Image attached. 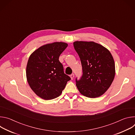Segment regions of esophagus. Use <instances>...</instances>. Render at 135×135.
I'll use <instances>...</instances> for the list:
<instances>
[{
	"label": "esophagus",
	"instance_id": "1",
	"mask_svg": "<svg viewBox=\"0 0 135 135\" xmlns=\"http://www.w3.org/2000/svg\"><path fill=\"white\" fill-rule=\"evenodd\" d=\"M70 78H71V80H73V79H74V74H71V75H70Z\"/></svg>",
	"mask_w": 135,
	"mask_h": 135
}]
</instances>
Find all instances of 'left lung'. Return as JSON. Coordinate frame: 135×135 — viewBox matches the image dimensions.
I'll return each instance as SVG.
<instances>
[{
  "mask_svg": "<svg viewBox=\"0 0 135 135\" xmlns=\"http://www.w3.org/2000/svg\"><path fill=\"white\" fill-rule=\"evenodd\" d=\"M74 47L81 60L83 75L76 79L80 92L86 97H99L108 89L115 74V62L109 51L94 42L76 41Z\"/></svg>",
  "mask_w": 135,
  "mask_h": 135,
  "instance_id": "1",
  "label": "left lung"
}]
</instances>
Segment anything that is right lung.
Instances as JSON below:
<instances>
[{"label": "right lung", "mask_w": 135, "mask_h": 135, "mask_svg": "<svg viewBox=\"0 0 135 135\" xmlns=\"http://www.w3.org/2000/svg\"><path fill=\"white\" fill-rule=\"evenodd\" d=\"M67 46L64 42L46 44L36 50L29 57L26 68L28 83L35 93L43 99L59 97L70 80L59 60Z\"/></svg>", "instance_id": "add662e5"}]
</instances>
